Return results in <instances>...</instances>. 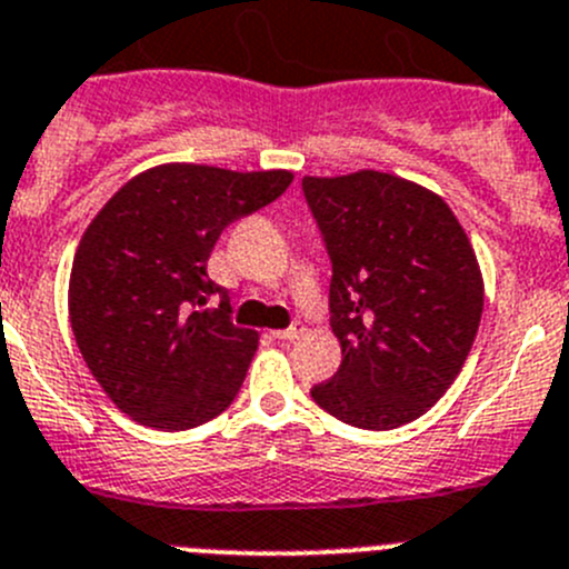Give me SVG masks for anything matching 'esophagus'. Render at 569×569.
I'll return each instance as SVG.
<instances>
[{"mask_svg": "<svg viewBox=\"0 0 569 569\" xmlns=\"http://www.w3.org/2000/svg\"><path fill=\"white\" fill-rule=\"evenodd\" d=\"M272 337L274 339H286V342H289V339H300L302 337V326H300V322H295L291 328H280V331H272Z\"/></svg>", "mask_w": 569, "mask_h": 569, "instance_id": "1", "label": "esophagus"}]
</instances>
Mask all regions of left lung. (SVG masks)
<instances>
[{"label":"left lung","mask_w":569,"mask_h":569,"mask_svg":"<svg viewBox=\"0 0 569 569\" xmlns=\"http://www.w3.org/2000/svg\"><path fill=\"white\" fill-rule=\"evenodd\" d=\"M331 254L342 365L311 398L359 429H396L443 396L475 345L482 272L452 207L396 173L302 177Z\"/></svg>","instance_id":"left-lung-1"}]
</instances>
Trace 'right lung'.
<instances>
[{
    "mask_svg": "<svg viewBox=\"0 0 569 569\" xmlns=\"http://www.w3.org/2000/svg\"><path fill=\"white\" fill-rule=\"evenodd\" d=\"M291 179L280 168L168 162L137 173L100 207L69 272V322L117 410L179 432L232 405L258 331L232 326L207 260L227 224L278 199ZM212 293L222 297L219 310Z\"/></svg>",
    "mask_w": 569,
    "mask_h": 569,
    "instance_id": "right-lung-1",
    "label": "right lung"
}]
</instances>
